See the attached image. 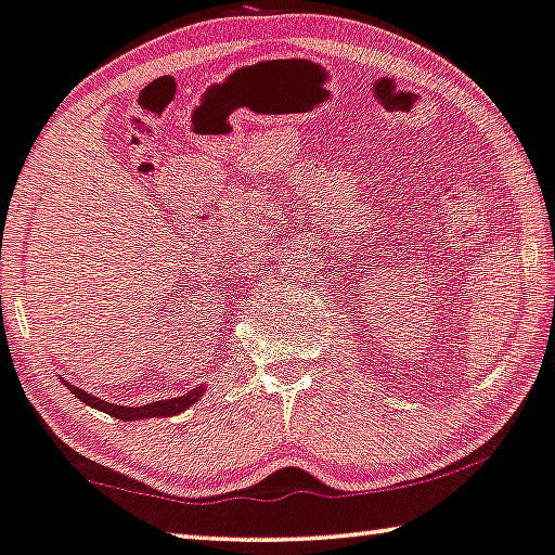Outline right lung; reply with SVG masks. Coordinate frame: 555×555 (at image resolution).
Here are the masks:
<instances>
[{
    "label": "right lung",
    "instance_id": "1",
    "mask_svg": "<svg viewBox=\"0 0 555 555\" xmlns=\"http://www.w3.org/2000/svg\"><path fill=\"white\" fill-rule=\"evenodd\" d=\"M66 388L77 396L79 401H85L87 406L99 409L104 413H109L114 418H121V421H139V418H167V416H177V413L186 411L189 406H194V403L202 399L206 386H196L192 391L184 393V396H177V399H162V401H154V403H146V406H117V403H109V401H102L92 396L85 388L74 386V384H66Z\"/></svg>",
    "mask_w": 555,
    "mask_h": 555
}]
</instances>
